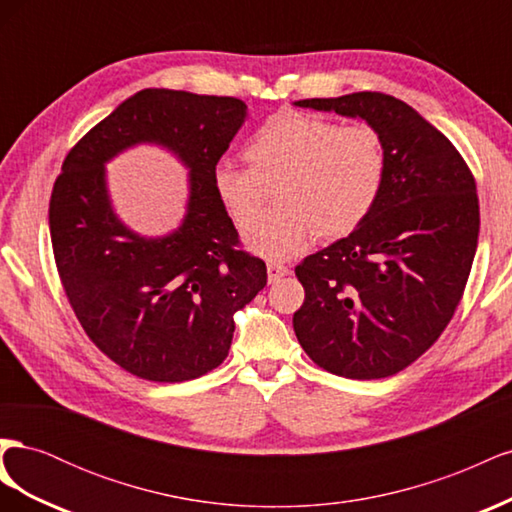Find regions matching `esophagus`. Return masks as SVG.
<instances>
[{
    "mask_svg": "<svg viewBox=\"0 0 512 512\" xmlns=\"http://www.w3.org/2000/svg\"><path fill=\"white\" fill-rule=\"evenodd\" d=\"M267 273H269V282L273 284V282H277V280H282L284 275H288L290 273V269L286 267V265H282V262H267Z\"/></svg>",
    "mask_w": 512,
    "mask_h": 512,
    "instance_id": "obj_1",
    "label": "esophagus"
}]
</instances>
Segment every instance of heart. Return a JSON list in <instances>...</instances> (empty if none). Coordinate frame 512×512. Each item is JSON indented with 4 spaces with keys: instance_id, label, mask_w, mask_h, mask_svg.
<instances>
[{
    "instance_id": "heart-1",
    "label": "heart",
    "mask_w": 512,
    "mask_h": 512,
    "mask_svg": "<svg viewBox=\"0 0 512 512\" xmlns=\"http://www.w3.org/2000/svg\"><path fill=\"white\" fill-rule=\"evenodd\" d=\"M250 164L220 162L213 188L237 226L253 224L276 188L281 205L245 235L252 252L282 260L316 241L350 235L378 203L386 153L367 123L339 126L299 113L269 117L245 147Z\"/></svg>"
}]
</instances>
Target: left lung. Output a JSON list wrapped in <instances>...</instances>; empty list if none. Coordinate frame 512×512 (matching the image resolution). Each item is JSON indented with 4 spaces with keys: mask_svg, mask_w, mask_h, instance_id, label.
I'll list each match as a JSON object with an SVG mask.
<instances>
[{
    "mask_svg": "<svg viewBox=\"0 0 512 512\" xmlns=\"http://www.w3.org/2000/svg\"><path fill=\"white\" fill-rule=\"evenodd\" d=\"M294 104L367 121L386 153L382 192L363 224L294 269L305 288L294 333L335 376H393L433 346L461 301L480 226L474 177L455 145L393 96Z\"/></svg>",
    "mask_w": 512,
    "mask_h": 512,
    "instance_id": "1",
    "label": "left lung"
}]
</instances>
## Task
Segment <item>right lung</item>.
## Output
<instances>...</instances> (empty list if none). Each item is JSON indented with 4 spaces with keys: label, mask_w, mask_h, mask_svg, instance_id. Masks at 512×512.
I'll list each match as a JSON object with an SVG mask.
<instances>
[{
    "label": "right lung",
    "mask_w": 512,
    "mask_h": 512,
    "mask_svg": "<svg viewBox=\"0 0 512 512\" xmlns=\"http://www.w3.org/2000/svg\"><path fill=\"white\" fill-rule=\"evenodd\" d=\"M247 117L243 100L143 89L76 143L55 179V265L81 327L111 361L151 382L205 376L230 350L235 312L267 286L213 188ZM168 148L191 170L189 211L166 238H141L112 211L103 164L134 144Z\"/></svg>",
    "instance_id": "right-lung-1"
}]
</instances>
